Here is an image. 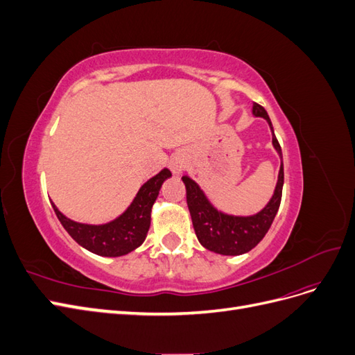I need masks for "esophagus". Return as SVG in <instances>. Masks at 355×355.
<instances>
[{"label":"esophagus","instance_id":"obj_1","mask_svg":"<svg viewBox=\"0 0 355 355\" xmlns=\"http://www.w3.org/2000/svg\"><path fill=\"white\" fill-rule=\"evenodd\" d=\"M184 167H185V161L182 159V158H175L173 161H171L170 168H171V171H173L175 175H179L180 171L184 170Z\"/></svg>","mask_w":355,"mask_h":355}]
</instances>
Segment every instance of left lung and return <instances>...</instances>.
<instances>
[{
    "instance_id": "8db88e82",
    "label": "left lung",
    "mask_w": 355,
    "mask_h": 355,
    "mask_svg": "<svg viewBox=\"0 0 355 355\" xmlns=\"http://www.w3.org/2000/svg\"><path fill=\"white\" fill-rule=\"evenodd\" d=\"M253 115L265 118L268 124H270L272 132V145L282 158V166L280 171H278V180L274 194L261 211L252 214V216H234V214L223 213L209 201L202 189L197 185V182L187 175L182 178L187 187V202L198 241L207 250L225 256L247 253L259 244L268 230H270L282 202L284 184L282 146L277 141L272 123L263 106L253 103Z\"/></svg>"
}]
</instances>
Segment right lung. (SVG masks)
I'll return each instance as SVG.
<instances>
[{
	"mask_svg": "<svg viewBox=\"0 0 355 355\" xmlns=\"http://www.w3.org/2000/svg\"><path fill=\"white\" fill-rule=\"evenodd\" d=\"M170 176L168 168L161 170L158 175L145 182L123 214L103 225H87L71 220L59 211L55 202H51V206L62 227L84 249L106 257L123 256L133 252L145 241L151 225L153 206L161 185Z\"/></svg>",
	"mask_w": 355,
	"mask_h": 355,
	"instance_id": "1",
	"label": "right lung"
}]
</instances>
